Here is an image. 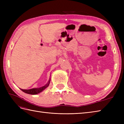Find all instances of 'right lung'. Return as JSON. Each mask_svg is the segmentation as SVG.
<instances>
[{"mask_svg":"<svg viewBox=\"0 0 124 124\" xmlns=\"http://www.w3.org/2000/svg\"><path fill=\"white\" fill-rule=\"evenodd\" d=\"M50 81H51V78H49V79L45 85L39 88H33L32 89H23L21 88V90L24 93L29 94H31V95H36L41 93V92H43L44 89H45L47 87H48L49 85Z\"/></svg>","mask_w":124,"mask_h":124,"instance_id":"1","label":"right lung"}]
</instances>
